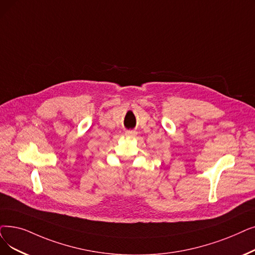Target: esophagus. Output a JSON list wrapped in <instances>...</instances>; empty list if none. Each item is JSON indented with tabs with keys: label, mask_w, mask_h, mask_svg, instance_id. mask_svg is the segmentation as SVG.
<instances>
[{
	"label": "esophagus",
	"mask_w": 255,
	"mask_h": 255,
	"mask_svg": "<svg viewBox=\"0 0 255 255\" xmlns=\"http://www.w3.org/2000/svg\"><path fill=\"white\" fill-rule=\"evenodd\" d=\"M136 134H137L136 131H133V130L126 131V135H127L128 137H134V136H136Z\"/></svg>",
	"instance_id": "1"
}]
</instances>
